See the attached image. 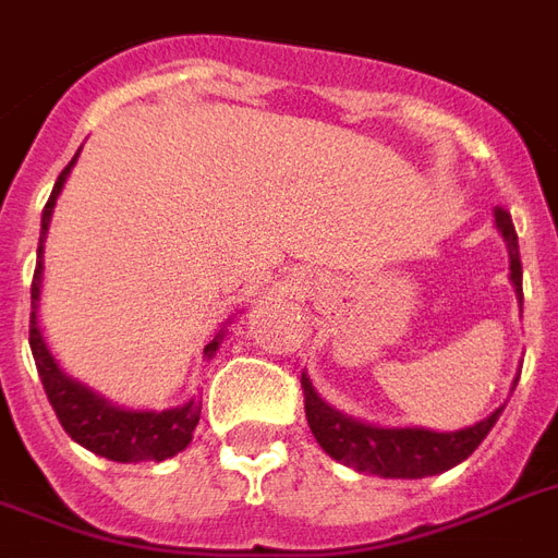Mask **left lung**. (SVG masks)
<instances>
[{
	"mask_svg": "<svg viewBox=\"0 0 558 558\" xmlns=\"http://www.w3.org/2000/svg\"><path fill=\"white\" fill-rule=\"evenodd\" d=\"M494 225L509 247V280L518 292V304H523L521 251H518V233H514L511 216L506 209H494ZM301 387H304V414H307V426L316 444L333 461H342L345 468L381 478H426L447 473L464 458L473 456V449L488 437L506 408L499 405L485 420L468 428H456V432H435L423 426H375L328 405L316 393L307 373H301Z\"/></svg>",
	"mask_w": 558,
	"mask_h": 558,
	"instance_id": "obj_1",
	"label": "left lung"
}]
</instances>
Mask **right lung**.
Masks as SVG:
<instances>
[{
  "mask_svg": "<svg viewBox=\"0 0 558 558\" xmlns=\"http://www.w3.org/2000/svg\"><path fill=\"white\" fill-rule=\"evenodd\" d=\"M80 159V150L70 159V165L59 174L52 195H49L44 216H40V239H37V266L35 280H32V322H28V345L35 354V366L47 399L59 423L64 426L80 447L90 449L94 456L109 458V461H121V464H138V461H165V458L183 452L192 444V432L201 423V402L195 396L177 408H165V411H138V408H121L109 402L106 396L94 393L76 378H70L56 361V354L49 352L47 337L40 331L37 322V307H40V287H44V242H47L49 221H52V209L59 201L61 189L68 183L73 165ZM227 325L230 319L216 331V337L206 342L204 357H216L221 342L227 337Z\"/></svg>",
  "mask_w": 558,
  "mask_h": 558,
  "instance_id": "1",
  "label": "right lung"
}]
</instances>
